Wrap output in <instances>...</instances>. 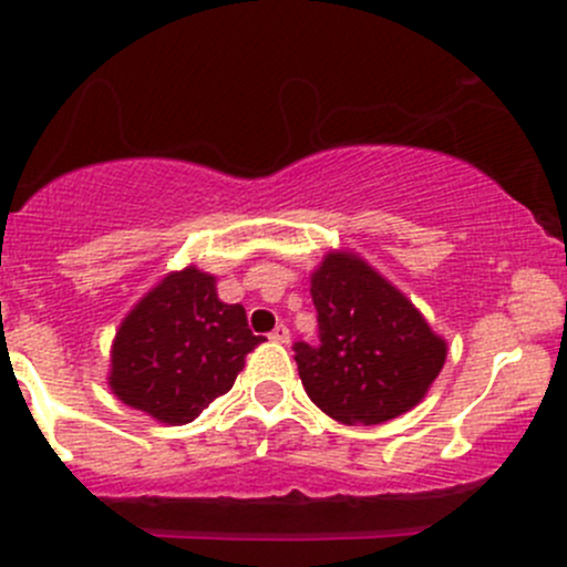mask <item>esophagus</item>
I'll use <instances>...</instances> for the list:
<instances>
[{"instance_id":"esophagus-1","label":"esophagus","mask_w":567,"mask_h":567,"mask_svg":"<svg viewBox=\"0 0 567 567\" xmlns=\"http://www.w3.org/2000/svg\"><path fill=\"white\" fill-rule=\"evenodd\" d=\"M268 339H271V342H277V344H288L290 342V329H288V326L279 323L277 329L268 333Z\"/></svg>"}]
</instances>
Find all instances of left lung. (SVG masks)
I'll return each mask as SVG.
<instances>
[{
  "label": "left lung",
  "mask_w": 567,
  "mask_h": 567,
  "mask_svg": "<svg viewBox=\"0 0 567 567\" xmlns=\"http://www.w3.org/2000/svg\"><path fill=\"white\" fill-rule=\"evenodd\" d=\"M309 279L320 344H293L307 396L348 426L413 410L443 369L445 339L359 255L329 252Z\"/></svg>",
  "instance_id": "left-lung-1"
}]
</instances>
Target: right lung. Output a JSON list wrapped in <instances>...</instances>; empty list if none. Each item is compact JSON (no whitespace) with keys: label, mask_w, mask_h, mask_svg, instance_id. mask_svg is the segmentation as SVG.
<instances>
[{"label":"right lung","mask_w":567,"mask_h":567,"mask_svg":"<svg viewBox=\"0 0 567 567\" xmlns=\"http://www.w3.org/2000/svg\"><path fill=\"white\" fill-rule=\"evenodd\" d=\"M264 337L241 303L217 296L200 268L174 271L122 320L111 348V391L159 424L182 426L234 389L244 359Z\"/></svg>","instance_id":"1"}]
</instances>
